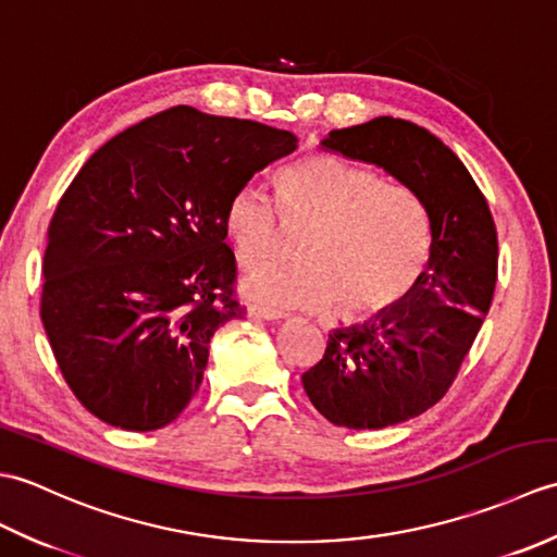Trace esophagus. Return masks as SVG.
I'll use <instances>...</instances> for the list:
<instances>
[{
  "label": "esophagus",
  "mask_w": 557,
  "mask_h": 557,
  "mask_svg": "<svg viewBox=\"0 0 557 557\" xmlns=\"http://www.w3.org/2000/svg\"><path fill=\"white\" fill-rule=\"evenodd\" d=\"M248 315L260 318V321H282V318H285V313L282 311L270 309V306H260V304L248 306Z\"/></svg>",
  "instance_id": "obj_1"
}]
</instances>
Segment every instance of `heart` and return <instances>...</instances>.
<instances>
[{
    "mask_svg": "<svg viewBox=\"0 0 557 557\" xmlns=\"http://www.w3.org/2000/svg\"><path fill=\"white\" fill-rule=\"evenodd\" d=\"M277 203L287 222H311L299 244L304 258L258 270L246 280L248 297L299 309L335 304L347 321H366L397 309L421 282L431 224L409 186L315 152L277 176ZM222 224L242 265L258 268L275 256L277 208L258 186L236 188Z\"/></svg>",
    "mask_w": 557,
    "mask_h": 557,
    "instance_id": "obj_1",
    "label": "heart"
}]
</instances>
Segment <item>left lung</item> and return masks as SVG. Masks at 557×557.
<instances>
[{
    "mask_svg": "<svg viewBox=\"0 0 557 557\" xmlns=\"http://www.w3.org/2000/svg\"><path fill=\"white\" fill-rule=\"evenodd\" d=\"M325 150L393 174L421 198L431 224L423 277L397 309L333 330L301 375L323 417L345 429H387L419 417L453 385L498 280V234L469 170L441 138L395 116L335 128Z\"/></svg>",
    "mask_w": 557,
    "mask_h": 557,
    "instance_id": "8db88e82",
    "label": "left lung"
}]
</instances>
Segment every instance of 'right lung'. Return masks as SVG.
I'll use <instances>...</instances> for the list:
<instances>
[{
  "label": "right lung",
  "instance_id": "add662e5",
  "mask_svg": "<svg viewBox=\"0 0 557 557\" xmlns=\"http://www.w3.org/2000/svg\"><path fill=\"white\" fill-rule=\"evenodd\" d=\"M297 136L194 108L164 110L90 156L47 230L40 315L78 401L158 431L203 381L215 330L244 309L222 212Z\"/></svg>",
  "mask_w": 557,
  "mask_h": 557
}]
</instances>
